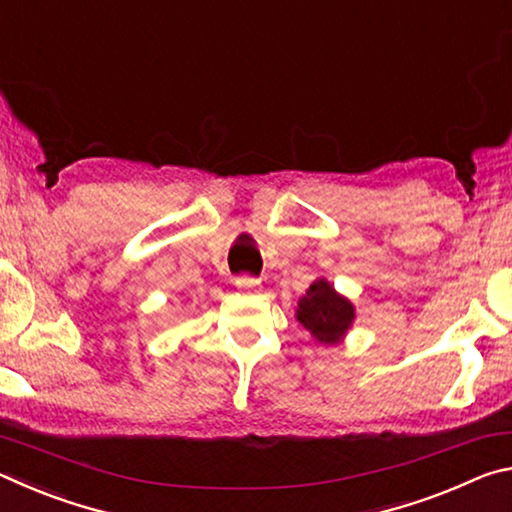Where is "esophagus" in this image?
<instances>
[{"label":"esophagus","mask_w":512,"mask_h":512,"mask_svg":"<svg viewBox=\"0 0 512 512\" xmlns=\"http://www.w3.org/2000/svg\"><path fill=\"white\" fill-rule=\"evenodd\" d=\"M235 284L239 289H244V291H255V289H259V284H262V280H259V277H253V275H239L237 280H235Z\"/></svg>","instance_id":"1"}]
</instances>
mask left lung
Segmentation results:
<instances>
[{"mask_svg":"<svg viewBox=\"0 0 512 512\" xmlns=\"http://www.w3.org/2000/svg\"><path fill=\"white\" fill-rule=\"evenodd\" d=\"M296 318L318 343L336 345L352 327L354 305L341 293H336L325 277H320L300 298Z\"/></svg>","mask_w":512,"mask_h":512,"instance_id":"8db88e82","label":"left lung"}]
</instances>
